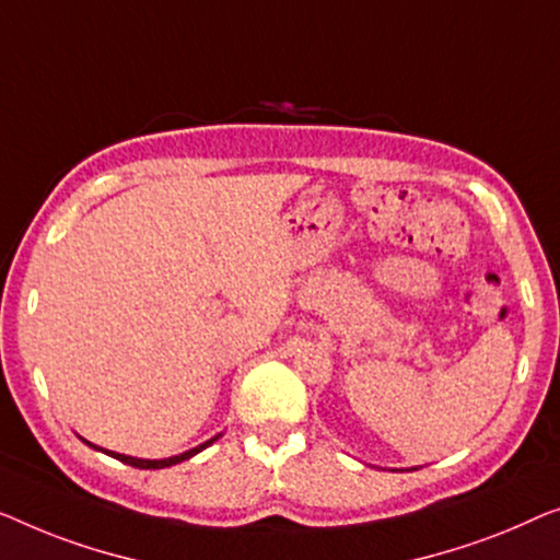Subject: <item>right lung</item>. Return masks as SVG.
I'll return each mask as SVG.
<instances>
[{
    "instance_id": "add662e5",
    "label": "right lung",
    "mask_w": 560,
    "mask_h": 560,
    "mask_svg": "<svg viewBox=\"0 0 560 560\" xmlns=\"http://www.w3.org/2000/svg\"><path fill=\"white\" fill-rule=\"evenodd\" d=\"M212 441H215V439L205 441V444L195 446V448H190V452H185V454H179V456H170V459H133V456H126V454H114V452H106V454L114 456V459L124 462V464H129V467H137V469H164V467H172V464H179V462L190 459V456L202 452L205 446H210ZM85 444H89V441H85Z\"/></svg>"
}]
</instances>
